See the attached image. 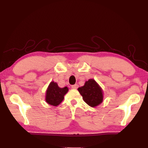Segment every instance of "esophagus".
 <instances>
[{
    "instance_id": "34e87169",
    "label": "esophagus",
    "mask_w": 148,
    "mask_h": 148,
    "mask_svg": "<svg viewBox=\"0 0 148 148\" xmlns=\"http://www.w3.org/2000/svg\"><path fill=\"white\" fill-rule=\"evenodd\" d=\"M77 87H78V85L77 84H75L73 85V86H72V88L73 89H77Z\"/></svg>"
}]
</instances>
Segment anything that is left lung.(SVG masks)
Returning <instances> with one entry per match:
<instances>
[{
  "instance_id": "left-lung-1",
  "label": "left lung",
  "mask_w": 148,
  "mask_h": 148,
  "mask_svg": "<svg viewBox=\"0 0 148 148\" xmlns=\"http://www.w3.org/2000/svg\"><path fill=\"white\" fill-rule=\"evenodd\" d=\"M83 100L91 107H96L103 101V91L93 79L86 81L84 86L78 89Z\"/></svg>"
}]
</instances>
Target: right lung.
<instances>
[{
	"label": "right lung",
	"instance_id": "1",
	"mask_svg": "<svg viewBox=\"0 0 148 148\" xmlns=\"http://www.w3.org/2000/svg\"><path fill=\"white\" fill-rule=\"evenodd\" d=\"M69 91L67 87L61 88L56 82H51L47 87L46 92V102L52 106H57L63 101L64 96Z\"/></svg>",
	"mask_w": 148,
	"mask_h": 148
}]
</instances>
